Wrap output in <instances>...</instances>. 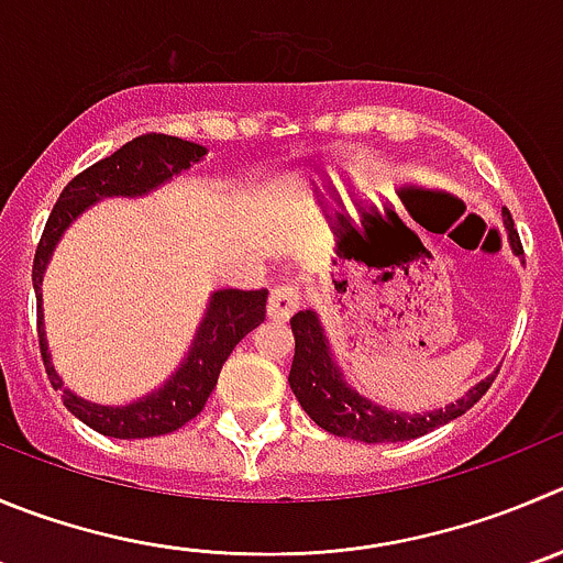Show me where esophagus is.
Instances as JSON below:
<instances>
[{
	"instance_id": "esophagus-1",
	"label": "esophagus",
	"mask_w": 563,
	"mask_h": 563,
	"mask_svg": "<svg viewBox=\"0 0 563 563\" xmlns=\"http://www.w3.org/2000/svg\"><path fill=\"white\" fill-rule=\"evenodd\" d=\"M301 303V296L292 285H278L271 290V298H267V318L271 320H287Z\"/></svg>"
}]
</instances>
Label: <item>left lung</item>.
I'll use <instances>...</instances> for the list:
<instances>
[{
    "label": "left lung",
    "instance_id": "obj_1",
    "mask_svg": "<svg viewBox=\"0 0 563 563\" xmlns=\"http://www.w3.org/2000/svg\"><path fill=\"white\" fill-rule=\"evenodd\" d=\"M503 227L508 232V245L514 254H522V243L514 229L511 212L503 207ZM292 336H296V356L290 367V389L303 406L309 417L318 422L323 431L334 437L356 439L367 445L378 442H409V439L426 437L428 431L439 426H448L451 420L462 417L464 411L473 409L489 384L495 382V373L481 378L475 387H470L456 404H448L442 409L431 411H395L373 404L371 398L358 395L351 384L345 382V373L336 365V356L331 351V342L325 336L320 314L314 309L292 314L290 320Z\"/></svg>",
    "mask_w": 563,
    "mask_h": 563
}]
</instances>
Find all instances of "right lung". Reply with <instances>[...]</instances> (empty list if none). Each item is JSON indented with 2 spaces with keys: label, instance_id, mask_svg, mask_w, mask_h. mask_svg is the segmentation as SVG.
<instances>
[{
  "label": "right lung",
  "instance_id": "1",
  "mask_svg": "<svg viewBox=\"0 0 563 563\" xmlns=\"http://www.w3.org/2000/svg\"><path fill=\"white\" fill-rule=\"evenodd\" d=\"M207 157V148L198 143L170 135H141L118 148L110 157L99 159L74 176L57 198L55 210L46 221L35 262H32V287L37 298V342L44 356L46 376L60 393L63 404L74 417L93 431L115 439L163 437L190 422L205 409L207 398L216 389L223 362L249 331L265 320L267 290H216L207 301L205 318L198 323L196 336L187 347L185 358L174 373L143 398L124 406H101L79 398L66 387L60 373L52 365L49 340L44 325V273L49 267L57 243L66 229L101 198H137L148 196L174 176L185 174Z\"/></svg>",
  "mask_w": 563,
  "mask_h": 563
}]
</instances>
